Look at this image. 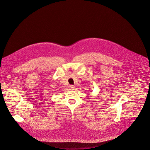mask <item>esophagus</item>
Instances as JSON below:
<instances>
[{"label":"esophagus","mask_w":150,"mask_h":150,"mask_svg":"<svg viewBox=\"0 0 150 150\" xmlns=\"http://www.w3.org/2000/svg\"><path fill=\"white\" fill-rule=\"evenodd\" d=\"M69 88L70 90H74V86H69Z\"/></svg>","instance_id":"obj_1"}]
</instances>
